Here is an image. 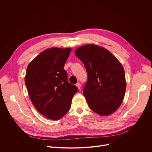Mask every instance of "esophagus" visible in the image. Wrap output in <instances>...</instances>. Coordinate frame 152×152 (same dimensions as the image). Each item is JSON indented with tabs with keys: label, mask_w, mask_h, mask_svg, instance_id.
<instances>
[{
	"label": "esophagus",
	"mask_w": 152,
	"mask_h": 152,
	"mask_svg": "<svg viewBox=\"0 0 152 152\" xmlns=\"http://www.w3.org/2000/svg\"><path fill=\"white\" fill-rule=\"evenodd\" d=\"M76 86H77V88H78L79 90H80V83L79 82L77 83L76 84Z\"/></svg>",
	"instance_id": "1"
}]
</instances>
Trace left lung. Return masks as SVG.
<instances>
[{"instance_id":"1","label":"left lung","mask_w":152,"mask_h":152,"mask_svg":"<svg viewBox=\"0 0 152 152\" xmlns=\"http://www.w3.org/2000/svg\"><path fill=\"white\" fill-rule=\"evenodd\" d=\"M75 53L88 73L83 94L91 110L103 116L115 113L123 101L126 88L120 62L109 50L94 44L82 46Z\"/></svg>"}]
</instances>
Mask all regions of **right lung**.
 Segmentation results:
<instances>
[{"label": "right lung", "instance_id": "right-lung-1", "mask_svg": "<svg viewBox=\"0 0 152 152\" xmlns=\"http://www.w3.org/2000/svg\"><path fill=\"white\" fill-rule=\"evenodd\" d=\"M72 49L51 48L37 55L28 66L25 82L37 110L53 120L69 111L77 88L70 83L64 69Z\"/></svg>", "mask_w": 152, "mask_h": 152}]
</instances>
